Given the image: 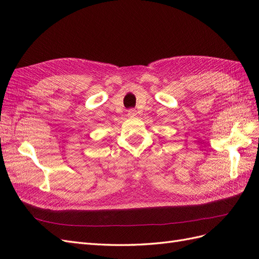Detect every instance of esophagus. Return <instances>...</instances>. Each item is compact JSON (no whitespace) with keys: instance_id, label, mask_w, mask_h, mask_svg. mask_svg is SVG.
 I'll return each mask as SVG.
<instances>
[{"instance_id":"obj_1","label":"esophagus","mask_w":259,"mask_h":259,"mask_svg":"<svg viewBox=\"0 0 259 259\" xmlns=\"http://www.w3.org/2000/svg\"><path fill=\"white\" fill-rule=\"evenodd\" d=\"M136 115H137V112H136L135 109H129L128 110V116L129 117H135Z\"/></svg>"}]
</instances>
